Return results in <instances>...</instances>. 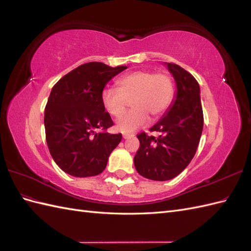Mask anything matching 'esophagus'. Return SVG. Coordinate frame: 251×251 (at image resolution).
<instances>
[{"label":"esophagus","mask_w":251,"mask_h":251,"mask_svg":"<svg viewBox=\"0 0 251 251\" xmlns=\"http://www.w3.org/2000/svg\"><path fill=\"white\" fill-rule=\"evenodd\" d=\"M132 134H127V133H124V135H123V137L125 138V139H127V138H130V137H132Z\"/></svg>","instance_id":"obj_1"}]
</instances>
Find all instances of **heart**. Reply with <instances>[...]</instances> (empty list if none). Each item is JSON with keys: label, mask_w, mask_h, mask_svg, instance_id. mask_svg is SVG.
Segmentation results:
<instances>
[{"label": "heart", "mask_w": 251, "mask_h": 251, "mask_svg": "<svg viewBox=\"0 0 251 251\" xmlns=\"http://www.w3.org/2000/svg\"><path fill=\"white\" fill-rule=\"evenodd\" d=\"M116 89L105 88L101 92L102 107L111 116H123L131 102V112L117 121V128L130 133L157 119L168 111L174 100L175 85L166 72L136 70L116 80Z\"/></svg>", "instance_id": "b5f03b06"}]
</instances>
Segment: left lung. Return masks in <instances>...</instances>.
<instances>
[{"label":"left lung","instance_id":"8db88e82","mask_svg":"<svg viewBox=\"0 0 251 251\" xmlns=\"http://www.w3.org/2000/svg\"><path fill=\"white\" fill-rule=\"evenodd\" d=\"M177 83V96L166 115L150 132L137 135L139 149L134 157L137 172L151 180L166 181L183 171L194 158L203 130V111L200 87L193 75L183 68L168 63Z\"/></svg>","mask_w":251,"mask_h":251}]
</instances>
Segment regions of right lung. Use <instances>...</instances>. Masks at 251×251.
<instances>
[{
  "mask_svg": "<svg viewBox=\"0 0 251 251\" xmlns=\"http://www.w3.org/2000/svg\"><path fill=\"white\" fill-rule=\"evenodd\" d=\"M126 69L91 62L80 65L53 86L45 108V132L55 163L74 177L103 172L110 154L123 139L109 134L114 125L101 103V92L112 78Z\"/></svg>",
  "mask_w": 251,
  "mask_h": 251,
  "instance_id": "right-lung-1",
  "label": "right lung"
}]
</instances>
